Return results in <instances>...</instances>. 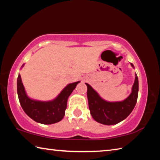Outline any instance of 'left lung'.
I'll return each instance as SVG.
<instances>
[{
	"instance_id": "8db88e82",
	"label": "left lung",
	"mask_w": 160,
	"mask_h": 160,
	"mask_svg": "<svg viewBox=\"0 0 160 160\" xmlns=\"http://www.w3.org/2000/svg\"><path fill=\"white\" fill-rule=\"evenodd\" d=\"M135 76L131 94L121 102H111L103 99L89 84L85 83L89 109L94 120L104 125H114L128 117L136 104L138 95V78L136 74Z\"/></svg>"
}]
</instances>
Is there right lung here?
<instances>
[{
    "mask_svg": "<svg viewBox=\"0 0 160 160\" xmlns=\"http://www.w3.org/2000/svg\"><path fill=\"white\" fill-rule=\"evenodd\" d=\"M24 66V64L22 66ZM80 81L70 83L55 99L48 102L34 100L27 95L20 75H18L17 91L19 101L24 112L37 123L52 124L61 121L65 115L67 101Z\"/></svg>",
    "mask_w": 160,
    "mask_h": 160,
    "instance_id": "add662e5",
    "label": "right lung"
}]
</instances>
